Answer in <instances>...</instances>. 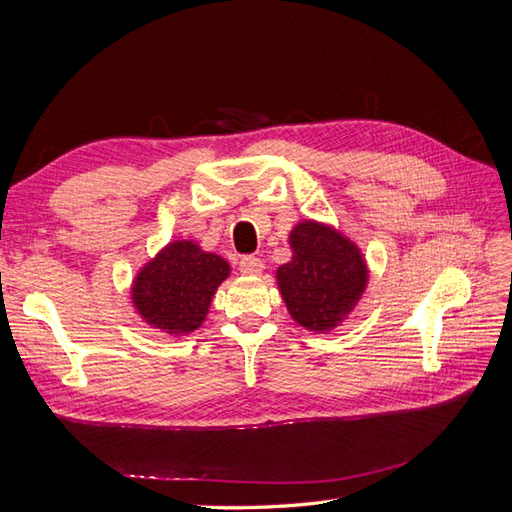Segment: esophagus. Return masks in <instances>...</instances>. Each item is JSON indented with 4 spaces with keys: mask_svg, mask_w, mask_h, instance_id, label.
Masks as SVG:
<instances>
[{
    "mask_svg": "<svg viewBox=\"0 0 512 512\" xmlns=\"http://www.w3.org/2000/svg\"><path fill=\"white\" fill-rule=\"evenodd\" d=\"M262 269H265V265H262V260L252 256V254H247V256H243L239 260V271L243 275H258V273H262Z\"/></svg>",
    "mask_w": 512,
    "mask_h": 512,
    "instance_id": "obj_1",
    "label": "esophagus"
}]
</instances>
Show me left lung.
<instances>
[{"label": "left lung", "instance_id": "left-lung-1", "mask_svg": "<svg viewBox=\"0 0 512 512\" xmlns=\"http://www.w3.org/2000/svg\"><path fill=\"white\" fill-rule=\"evenodd\" d=\"M290 245L294 256L277 271L288 312L301 327L327 331L359 301L367 282L365 262L348 239L316 222L294 228Z\"/></svg>", "mask_w": 512, "mask_h": 512}]
</instances>
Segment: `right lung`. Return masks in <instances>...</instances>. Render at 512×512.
<instances>
[{"label":"right lung","mask_w":512,"mask_h":512,"mask_svg":"<svg viewBox=\"0 0 512 512\" xmlns=\"http://www.w3.org/2000/svg\"><path fill=\"white\" fill-rule=\"evenodd\" d=\"M226 260L192 241H175L138 273L132 299L145 322L166 333H190L205 320L215 288L228 275Z\"/></svg>","instance_id":"right-lung-1"}]
</instances>
